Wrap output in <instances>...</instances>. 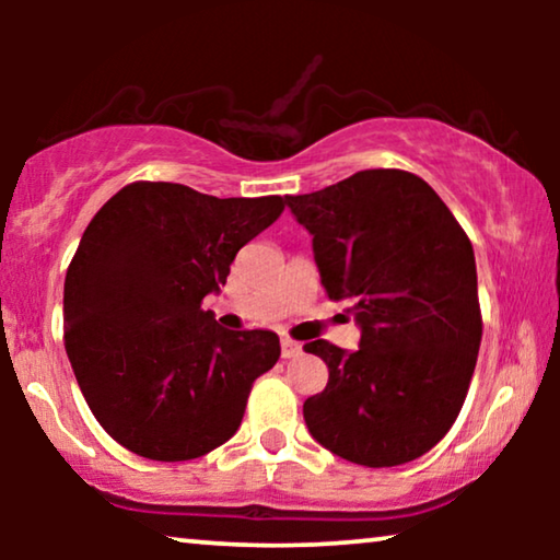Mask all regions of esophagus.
Listing matches in <instances>:
<instances>
[{"mask_svg":"<svg viewBox=\"0 0 560 560\" xmlns=\"http://www.w3.org/2000/svg\"><path fill=\"white\" fill-rule=\"evenodd\" d=\"M280 349H282V357H285V359L301 354V343L290 339V336H282V339H280Z\"/></svg>","mask_w":560,"mask_h":560,"instance_id":"34e87169","label":"esophagus"}]
</instances>
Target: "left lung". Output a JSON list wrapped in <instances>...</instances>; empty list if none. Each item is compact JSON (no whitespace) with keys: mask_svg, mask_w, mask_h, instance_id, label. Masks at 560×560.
I'll return each instance as SVG.
<instances>
[{"mask_svg":"<svg viewBox=\"0 0 560 560\" xmlns=\"http://www.w3.org/2000/svg\"><path fill=\"white\" fill-rule=\"evenodd\" d=\"M285 203L313 234L320 285L349 301L362 339L305 343L328 366L303 402L313 439L351 464L400 466L431 451L462 410L477 366V262L462 224L423 178L395 167Z\"/></svg>","mask_w":560,"mask_h":560,"instance_id":"1","label":"left lung"}]
</instances>
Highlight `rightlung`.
Wrapping results in <instances>:
<instances>
[{
	"instance_id": "1",
	"label": "right lung",
	"mask_w": 560,
	"mask_h": 560,
	"mask_svg": "<svg viewBox=\"0 0 560 560\" xmlns=\"http://www.w3.org/2000/svg\"><path fill=\"white\" fill-rule=\"evenodd\" d=\"M285 198H217L129 183L81 236L63 288L66 354L106 433L152 462H188L232 439L272 331H229L201 303Z\"/></svg>"
}]
</instances>
